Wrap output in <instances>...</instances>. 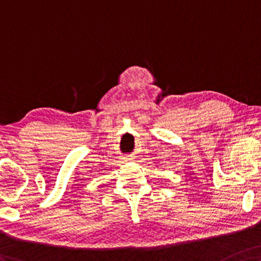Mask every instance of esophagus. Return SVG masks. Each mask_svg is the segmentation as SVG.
<instances>
[{"label":"esophagus","instance_id":"obj_1","mask_svg":"<svg viewBox=\"0 0 261 261\" xmlns=\"http://www.w3.org/2000/svg\"><path fill=\"white\" fill-rule=\"evenodd\" d=\"M124 160H132V158H130V156H125V158H124Z\"/></svg>","mask_w":261,"mask_h":261}]
</instances>
